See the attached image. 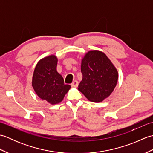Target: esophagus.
I'll use <instances>...</instances> for the list:
<instances>
[{
	"mask_svg": "<svg viewBox=\"0 0 153 153\" xmlns=\"http://www.w3.org/2000/svg\"><path fill=\"white\" fill-rule=\"evenodd\" d=\"M71 85L74 87H77V85H78V82H77V80H74V82L71 83Z\"/></svg>",
	"mask_w": 153,
	"mask_h": 153,
	"instance_id": "1",
	"label": "esophagus"
}]
</instances>
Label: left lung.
I'll return each instance as SVG.
<instances>
[{"mask_svg": "<svg viewBox=\"0 0 153 153\" xmlns=\"http://www.w3.org/2000/svg\"><path fill=\"white\" fill-rule=\"evenodd\" d=\"M81 71L83 79L78 90L90 101L102 102L110 95L118 82V71L101 51L87 53L82 60Z\"/></svg>", "mask_w": 153, "mask_h": 153, "instance_id": "obj_1", "label": "left lung"}]
</instances>
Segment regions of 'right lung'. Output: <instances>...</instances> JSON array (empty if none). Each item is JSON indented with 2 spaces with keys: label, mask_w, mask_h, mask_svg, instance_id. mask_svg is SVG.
I'll use <instances>...</instances> for the list:
<instances>
[{
  "label": "right lung",
  "mask_w": 153,
  "mask_h": 153,
  "mask_svg": "<svg viewBox=\"0 0 153 153\" xmlns=\"http://www.w3.org/2000/svg\"><path fill=\"white\" fill-rule=\"evenodd\" d=\"M57 62L55 55L42 58L35 66L32 78L35 92L51 105L60 102L71 88L70 85H65L62 76L56 71Z\"/></svg>",
  "instance_id": "obj_1"
}]
</instances>
